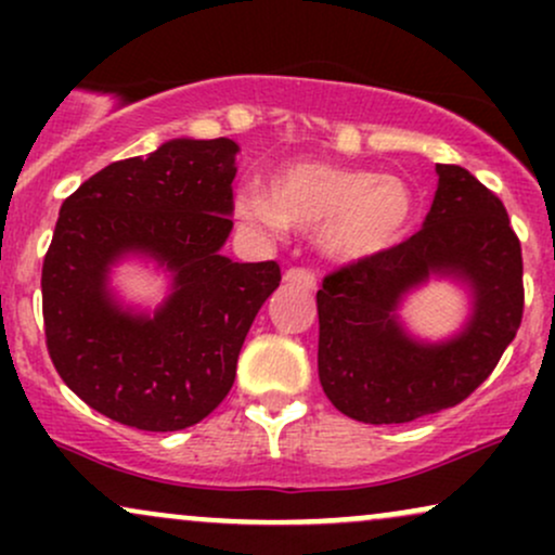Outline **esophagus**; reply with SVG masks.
Listing matches in <instances>:
<instances>
[{"label":"esophagus","instance_id":"esophagus-1","mask_svg":"<svg viewBox=\"0 0 555 555\" xmlns=\"http://www.w3.org/2000/svg\"><path fill=\"white\" fill-rule=\"evenodd\" d=\"M284 282L286 284H295L299 289H315V271L310 269H289L284 273Z\"/></svg>","mask_w":555,"mask_h":555}]
</instances>
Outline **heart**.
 Masks as SVG:
<instances>
[{"label": "heart", "mask_w": 555, "mask_h": 555, "mask_svg": "<svg viewBox=\"0 0 555 555\" xmlns=\"http://www.w3.org/2000/svg\"><path fill=\"white\" fill-rule=\"evenodd\" d=\"M412 190L401 177L339 167L328 162H292L269 188L250 182L237 193V214L266 232H315L334 260H365L399 245L412 224Z\"/></svg>", "instance_id": "obj_1"}]
</instances>
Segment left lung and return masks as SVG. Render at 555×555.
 I'll return each instance as SVG.
<instances>
[{
  "mask_svg": "<svg viewBox=\"0 0 555 555\" xmlns=\"http://www.w3.org/2000/svg\"><path fill=\"white\" fill-rule=\"evenodd\" d=\"M425 224L380 256L328 273L318 289V375L336 410L371 425L460 404L499 365L525 310L521 245L503 203L467 169L438 164ZM430 275L474 289V315L454 340H412L396 310Z\"/></svg>",
  "mask_w": 555,
  "mask_h": 555,
  "instance_id": "1",
  "label": "left lung"
}]
</instances>
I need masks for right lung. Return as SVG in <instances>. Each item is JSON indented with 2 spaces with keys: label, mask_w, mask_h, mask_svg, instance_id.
Instances as JSON below:
<instances>
[{
  "label": "right lung",
  "mask_w": 555,
  "mask_h": 555,
  "mask_svg": "<svg viewBox=\"0 0 555 555\" xmlns=\"http://www.w3.org/2000/svg\"><path fill=\"white\" fill-rule=\"evenodd\" d=\"M240 145L177 138L145 158L95 171L62 203L43 258V331L56 373L114 423L169 433L224 401L260 305L282 282L276 260L221 256L232 232ZM135 251L172 273L154 317L108 292V271Z\"/></svg>",
  "instance_id": "add662e5"
}]
</instances>
